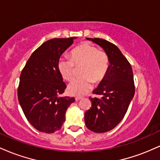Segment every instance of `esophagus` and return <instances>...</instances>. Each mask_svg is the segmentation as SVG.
Segmentation results:
<instances>
[{
	"label": "esophagus",
	"mask_w": 160,
	"mask_h": 160,
	"mask_svg": "<svg viewBox=\"0 0 160 160\" xmlns=\"http://www.w3.org/2000/svg\"><path fill=\"white\" fill-rule=\"evenodd\" d=\"M82 98V97H81V96H76V97H75V100L79 101L80 99H81Z\"/></svg>",
	"instance_id": "1"
}]
</instances>
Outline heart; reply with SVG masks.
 <instances>
[{"instance_id":"heart-1","label":"heart","mask_w":160,"mask_h":160,"mask_svg":"<svg viewBox=\"0 0 160 160\" xmlns=\"http://www.w3.org/2000/svg\"><path fill=\"white\" fill-rule=\"evenodd\" d=\"M71 58L61 57L57 67L62 78L70 81L74 76L75 66L81 65V77L73 80L68 88V92L72 95H81L88 92L91 89L92 82L97 83L104 80L110 68L107 53L88 43L75 47L71 52Z\"/></svg>"}]
</instances>
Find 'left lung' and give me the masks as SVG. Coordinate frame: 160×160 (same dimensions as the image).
I'll use <instances>...</instances> for the list:
<instances>
[{
	"mask_svg": "<svg viewBox=\"0 0 160 160\" xmlns=\"http://www.w3.org/2000/svg\"><path fill=\"white\" fill-rule=\"evenodd\" d=\"M102 47L110 59V68L104 80L92 94L101 95L89 100L92 107L85 112V124L91 131L103 133L116 127L127 112L135 95L133 72L127 58L117 46L101 38H87Z\"/></svg>",
	"mask_w": 160,
	"mask_h": 160,
	"instance_id": "left-lung-1",
	"label": "left lung"
}]
</instances>
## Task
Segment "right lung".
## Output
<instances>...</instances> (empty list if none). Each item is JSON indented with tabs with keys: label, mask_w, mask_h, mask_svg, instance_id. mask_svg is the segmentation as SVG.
<instances>
[{
	"label": "right lung",
	"mask_w": 160,
	"mask_h": 160,
	"mask_svg": "<svg viewBox=\"0 0 160 160\" xmlns=\"http://www.w3.org/2000/svg\"><path fill=\"white\" fill-rule=\"evenodd\" d=\"M75 37L54 38L33 52L20 75L18 99L25 117L38 131L53 133L61 129L74 97H60L66 85L58 70V59Z\"/></svg>",
	"instance_id": "obj_1"
}]
</instances>
